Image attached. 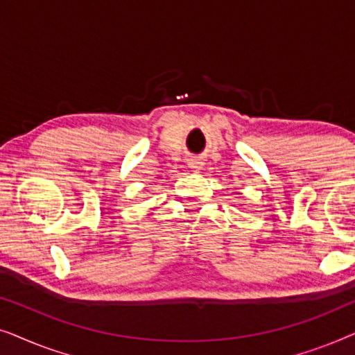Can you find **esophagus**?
Returning <instances> with one entry per match:
<instances>
[{"instance_id":"esophagus-1","label":"esophagus","mask_w":355,"mask_h":355,"mask_svg":"<svg viewBox=\"0 0 355 355\" xmlns=\"http://www.w3.org/2000/svg\"><path fill=\"white\" fill-rule=\"evenodd\" d=\"M187 164H189V166H191L192 169H196V171H197V169L202 168V162H200V159H197V158L187 159Z\"/></svg>"}]
</instances>
